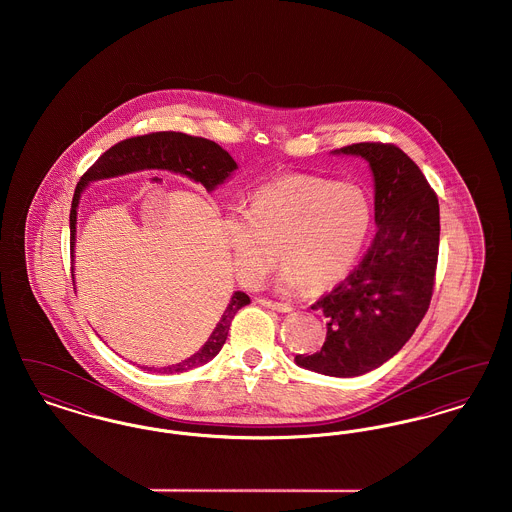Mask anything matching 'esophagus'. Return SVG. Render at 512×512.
<instances>
[{
  "label": "esophagus",
  "mask_w": 512,
  "mask_h": 512,
  "mask_svg": "<svg viewBox=\"0 0 512 512\" xmlns=\"http://www.w3.org/2000/svg\"><path fill=\"white\" fill-rule=\"evenodd\" d=\"M261 305H265L268 309H274L278 313H290L292 305L290 303H282V301H272V299H259Z\"/></svg>",
  "instance_id": "esophagus-1"
}]
</instances>
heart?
Listing matches in <instances>:
<instances>
[{
    "label": "heart",
    "instance_id": "1",
    "mask_svg": "<svg viewBox=\"0 0 512 512\" xmlns=\"http://www.w3.org/2000/svg\"><path fill=\"white\" fill-rule=\"evenodd\" d=\"M372 219L365 188L286 174L259 184L249 195L247 211H230L222 226L245 286H259L280 253L286 265L278 284L284 290L307 284L311 292H326L359 263Z\"/></svg>",
    "mask_w": 512,
    "mask_h": 512
}]
</instances>
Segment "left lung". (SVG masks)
Instances as JSON below:
<instances>
[{
	"mask_svg": "<svg viewBox=\"0 0 512 512\" xmlns=\"http://www.w3.org/2000/svg\"><path fill=\"white\" fill-rule=\"evenodd\" d=\"M340 151L370 163L378 230L359 265L311 305L328 318L326 341L295 363L351 378L384 365L426 315L438 268L439 203L418 165L395 144L361 142Z\"/></svg>",
	"mask_w": 512,
	"mask_h": 512,
	"instance_id": "8db88e82",
	"label": "left lung"
}]
</instances>
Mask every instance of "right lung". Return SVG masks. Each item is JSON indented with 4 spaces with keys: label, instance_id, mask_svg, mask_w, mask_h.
Returning a JSON list of instances; mask_svg holds the SVG:
<instances>
[{
    "label": "right lung",
    "instance_id": "1",
    "mask_svg": "<svg viewBox=\"0 0 512 512\" xmlns=\"http://www.w3.org/2000/svg\"><path fill=\"white\" fill-rule=\"evenodd\" d=\"M167 169V171L180 172L192 178L195 182H201L209 192L224 182L230 172L236 171V161L224 151L219 144L190 136L184 132H149L142 136H134L128 140H122L117 146L107 149L98 161L82 174L80 182L74 190L73 205H71V257H73L74 232H76V207L78 199L84 190V186L92 180L109 178L124 172L140 171V169ZM249 303V295L244 292H236L232 295L224 315L219 320L217 328L213 330L211 338L205 341V345L192 355L190 359L167 366L163 372H184L195 366L205 365L211 361L224 345L230 322L236 317V313ZM149 370V368H147Z\"/></svg>",
    "mask_w": 512,
    "mask_h": 512
}]
</instances>
